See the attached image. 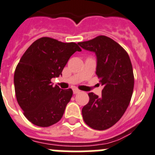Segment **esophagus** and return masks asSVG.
Returning <instances> with one entry per match:
<instances>
[{"label": "esophagus", "mask_w": 155, "mask_h": 155, "mask_svg": "<svg viewBox=\"0 0 155 155\" xmlns=\"http://www.w3.org/2000/svg\"><path fill=\"white\" fill-rule=\"evenodd\" d=\"M73 94H77L79 93V92H80V90H79L78 89H73Z\"/></svg>", "instance_id": "1"}]
</instances>
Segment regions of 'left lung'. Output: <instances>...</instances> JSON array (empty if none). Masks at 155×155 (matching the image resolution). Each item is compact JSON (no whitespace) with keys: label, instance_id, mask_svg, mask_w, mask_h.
<instances>
[{"label":"left lung","instance_id":"1","mask_svg":"<svg viewBox=\"0 0 155 155\" xmlns=\"http://www.w3.org/2000/svg\"><path fill=\"white\" fill-rule=\"evenodd\" d=\"M78 44L95 53V73L104 86L102 96L89 93V102L82 109V118L93 129H108L122 117L131 101L134 74L129 56L118 43L105 36Z\"/></svg>","mask_w":155,"mask_h":155}]
</instances>
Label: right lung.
Wrapping results in <instances>:
<instances>
[{"mask_svg":"<svg viewBox=\"0 0 155 155\" xmlns=\"http://www.w3.org/2000/svg\"><path fill=\"white\" fill-rule=\"evenodd\" d=\"M81 49L75 43L42 37L30 45L14 72V89L24 115L34 125L49 127L60 121L73 95L71 89L53 86L70 56Z\"/></svg>","mask_w":155,"mask_h":155,"instance_id":"obj_1","label":"right lung"}]
</instances>
